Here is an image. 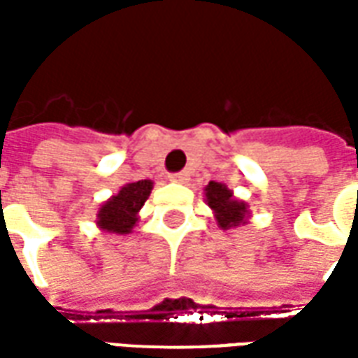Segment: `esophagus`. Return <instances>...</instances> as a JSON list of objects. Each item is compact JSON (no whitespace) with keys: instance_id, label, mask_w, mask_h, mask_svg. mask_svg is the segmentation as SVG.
Here are the masks:
<instances>
[{"instance_id":"34e87169","label":"esophagus","mask_w":358,"mask_h":358,"mask_svg":"<svg viewBox=\"0 0 358 358\" xmlns=\"http://www.w3.org/2000/svg\"><path fill=\"white\" fill-rule=\"evenodd\" d=\"M169 180H171V182H176V184H184V182H186V180H187V174H186V172L171 174V176H169Z\"/></svg>"}]
</instances>
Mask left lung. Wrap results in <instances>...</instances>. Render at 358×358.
<instances>
[{"instance_id":"obj_1","label":"left lung","mask_w":358,"mask_h":358,"mask_svg":"<svg viewBox=\"0 0 358 358\" xmlns=\"http://www.w3.org/2000/svg\"><path fill=\"white\" fill-rule=\"evenodd\" d=\"M205 203L213 210L218 228L230 230L238 226H245L251 217V210L245 201L234 197V192L222 182H209L205 186Z\"/></svg>"}]
</instances>
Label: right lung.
Instances as JSON below:
<instances>
[{
	"label": "right lung",
	"mask_w": 358,
	"mask_h": 358,
	"mask_svg": "<svg viewBox=\"0 0 358 358\" xmlns=\"http://www.w3.org/2000/svg\"><path fill=\"white\" fill-rule=\"evenodd\" d=\"M153 189V180H138L128 182L110 195L107 201H103L97 209L95 224L101 232L118 234L124 236L134 230V226L140 220V209L148 201L149 194Z\"/></svg>",
	"instance_id": "add662e5"
}]
</instances>
